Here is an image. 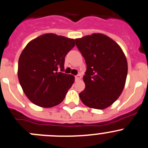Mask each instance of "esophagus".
Instances as JSON below:
<instances>
[{
    "label": "esophagus",
    "instance_id": "obj_1",
    "mask_svg": "<svg viewBox=\"0 0 148 148\" xmlns=\"http://www.w3.org/2000/svg\"><path fill=\"white\" fill-rule=\"evenodd\" d=\"M75 78L76 81H78V80H80L81 78V74H78V75H76L75 76Z\"/></svg>",
    "mask_w": 148,
    "mask_h": 148
}]
</instances>
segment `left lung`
Segmentation results:
<instances>
[{
    "label": "left lung",
    "mask_w": 148,
    "mask_h": 148,
    "mask_svg": "<svg viewBox=\"0 0 148 148\" xmlns=\"http://www.w3.org/2000/svg\"><path fill=\"white\" fill-rule=\"evenodd\" d=\"M76 46L85 59V89L79 94L83 103L102 110L110 106L123 91L127 76L126 58L112 39L94 33L75 39Z\"/></svg>",
    "instance_id": "8db88e82"
}]
</instances>
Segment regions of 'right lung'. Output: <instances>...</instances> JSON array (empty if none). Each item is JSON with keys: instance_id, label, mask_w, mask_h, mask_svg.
Returning a JSON list of instances; mask_svg holds the SVG:
<instances>
[{"instance_id": "1", "label": "right lung", "mask_w": 148, "mask_h": 148, "mask_svg": "<svg viewBox=\"0 0 148 148\" xmlns=\"http://www.w3.org/2000/svg\"><path fill=\"white\" fill-rule=\"evenodd\" d=\"M75 45L73 39L48 33L31 40L22 51L18 78L33 104L51 108L62 102L75 81L73 75L63 73L64 57Z\"/></svg>"}]
</instances>
